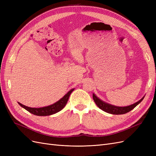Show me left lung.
I'll use <instances>...</instances> for the list:
<instances>
[{
	"label": "left lung",
	"instance_id": "1",
	"mask_svg": "<svg viewBox=\"0 0 156 156\" xmlns=\"http://www.w3.org/2000/svg\"><path fill=\"white\" fill-rule=\"evenodd\" d=\"M144 98V96L141 98L139 101L133 103V104L132 105L126 107H119L111 105L110 103H108L107 102H105L104 101L100 100V98L95 95V94L93 93V100L94 102L96 103V104L98 105V107L102 111L112 115H123L131 111L143 101Z\"/></svg>",
	"mask_w": 156,
	"mask_h": 156
}]
</instances>
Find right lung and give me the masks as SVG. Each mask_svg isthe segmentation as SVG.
<instances>
[{"label": "right lung", "mask_w": 156, "mask_h": 156, "mask_svg": "<svg viewBox=\"0 0 156 156\" xmlns=\"http://www.w3.org/2000/svg\"><path fill=\"white\" fill-rule=\"evenodd\" d=\"M74 90V88L71 89L65 95L61 98L60 100L56 101V103H53L51 105L40 107V108H32L25 106L24 105L21 104L20 102H18L19 105L21 106L23 108H24L25 109L29 111V112L32 113V114L36 115V116H49L51 115L55 114V113L60 111L62 108L66 106V103L68 101L69 97L70 94Z\"/></svg>", "instance_id": "add662e5"}]
</instances>
